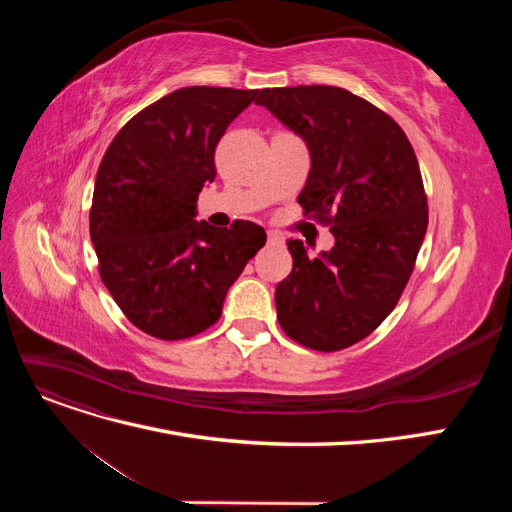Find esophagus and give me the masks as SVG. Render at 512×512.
<instances>
[{
  "instance_id": "1",
  "label": "esophagus",
  "mask_w": 512,
  "mask_h": 512,
  "mask_svg": "<svg viewBox=\"0 0 512 512\" xmlns=\"http://www.w3.org/2000/svg\"><path fill=\"white\" fill-rule=\"evenodd\" d=\"M267 241H269V245H280V243H282V237L277 235V232H269Z\"/></svg>"
}]
</instances>
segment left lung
Listing matches in <instances>:
<instances>
[{
  "label": "left lung",
  "mask_w": 512,
  "mask_h": 512,
  "mask_svg": "<svg viewBox=\"0 0 512 512\" xmlns=\"http://www.w3.org/2000/svg\"><path fill=\"white\" fill-rule=\"evenodd\" d=\"M256 104L309 151L303 215L324 220L335 245L309 256L288 239L292 271L275 288L282 329L312 350L361 342L393 312L427 232V198L414 149L397 123L348 89H262Z\"/></svg>",
  "instance_id": "left-lung-1"
}]
</instances>
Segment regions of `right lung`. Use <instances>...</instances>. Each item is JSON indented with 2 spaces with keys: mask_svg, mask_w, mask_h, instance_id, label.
Here are the masks:
<instances>
[{
  "mask_svg": "<svg viewBox=\"0 0 512 512\" xmlns=\"http://www.w3.org/2000/svg\"><path fill=\"white\" fill-rule=\"evenodd\" d=\"M256 94L177 89L134 115L104 153L89 235L104 286L147 335L170 342L209 329L247 260L267 243L254 222H196L198 194L215 179V147Z\"/></svg>",
  "mask_w": 512,
  "mask_h": 512,
  "instance_id": "right-lung-1",
  "label": "right lung"
}]
</instances>
